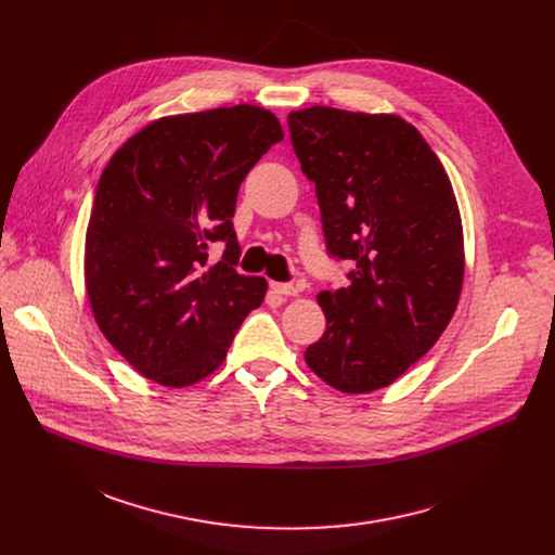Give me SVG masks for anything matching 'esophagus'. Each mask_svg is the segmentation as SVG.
I'll return each mask as SVG.
<instances>
[{
    "label": "esophagus",
    "mask_w": 555,
    "mask_h": 555,
    "mask_svg": "<svg viewBox=\"0 0 555 555\" xmlns=\"http://www.w3.org/2000/svg\"><path fill=\"white\" fill-rule=\"evenodd\" d=\"M270 287H272V292H274V294L285 296V298H289V296H298V292H300L296 285H289V283H270Z\"/></svg>",
    "instance_id": "1"
}]
</instances>
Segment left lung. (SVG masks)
<instances>
[{
  "instance_id": "left-lung-1",
  "label": "left lung",
  "mask_w": 555,
  "mask_h": 555,
  "mask_svg": "<svg viewBox=\"0 0 555 555\" xmlns=\"http://www.w3.org/2000/svg\"><path fill=\"white\" fill-rule=\"evenodd\" d=\"M287 125L327 250L356 261L347 287L319 294L327 330L305 362L336 390L373 392L452 321L465 272L459 204L437 153L400 116L313 105Z\"/></svg>"
}]
</instances>
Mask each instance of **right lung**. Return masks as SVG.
Segmentation results:
<instances>
[{"label":"right lung","mask_w":555,"mask_h":555,"mask_svg":"<svg viewBox=\"0 0 555 555\" xmlns=\"http://www.w3.org/2000/svg\"><path fill=\"white\" fill-rule=\"evenodd\" d=\"M281 140L279 118L244 103L157 118L112 155L86 232V292L99 330L142 377L202 382L263 302L268 281L232 268V215L244 178ZM212 243L224 248L217 264Z\"/></svg>","instance_id":"1"}]
</instances>
